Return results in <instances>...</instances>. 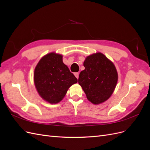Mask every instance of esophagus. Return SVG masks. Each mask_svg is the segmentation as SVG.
Here are the masks:
<instances>
[{
  "instance_id": "34e87169",
  "label": "esophagus",
  "mask_w": 150,
  "mask_h": 150,
  "mask_svg": "<svg viewBox=\"0 0 150 150\" xmlns=\"http://www.w3.org/2000/svg\"><path fill=\"white\" fill-rule=\"evenodd\" d=\"M74 76H76V78L77 79L79 78V73H78V72H75V73H74Z\"/></svg>"
}]
</instances>
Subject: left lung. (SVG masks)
<instances>
[{
    "label": "left lung",
    "mask_w": 150,
    "mask_h": 150,
    "mask_svg": "<svg viewBox=\"0 0 150 150\" xmlns=\"http://www.w3.org/2000/svg\"><path fill=\"white\" fill-rule=\"evenodd\" d=\"M85 69L79 76L78 83L86 98L94 104L107 101L113 93L118 75L113 62L101 52L88 56L83 64Z\"/></svg>",
    "instance_id": "obj_1"
}]
</instances>
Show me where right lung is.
Instances as JSON below:
<instances>
[{"label": "right lung", "mask_w": 150, "mask_h": 150, "mask_svg": "<svg viewBox=\"0 0 150 150\" xmlns=\"http://www.w3.org/2000/svg\"><path fill=\"white\" fill-rule=\"evenodd\" d=\"M34 81L36 90L44 101L57 104L78 79L63 63L61 54L51 52L40 59L35 66Z\"/></svg>", "instance_id": "add662e5"}]
</instances>
